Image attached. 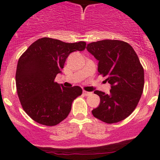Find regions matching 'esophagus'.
<instances>
[{
  "mask_svg": "<svg viewBox=\"0 0 160 160\" xmlns=\"http://www.w3.org/2000/svg\"><path fill=\"white\" fill-rule=\"evenodd\" d=\"M83 93L85 95V96H89V95L91 94V92H88L86 90H83Z\"/></svg>",
  "mask_w": 160,
  "mask_h": 160,
  "instance_id": "esophagus-1",
  "label": "esophagus"
}]
</instances>
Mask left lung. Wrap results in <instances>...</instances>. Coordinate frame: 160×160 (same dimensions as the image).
<instances>
[{
    "mask_svg": "<svg viewBox=\"0 0 160 160\" xmlns=\"http://www.w3.org/2000/svg\"><path fill=\"white\" fill-rule=\"evenodd\" d=\"M87 49L98 62V75L106 77L110 93L96 90L100 104L92 111L96 118L108 124L121 122L137 107L144 88V70L133 48L120 40L91 42Z\"/></svg>",
    "mask_w": 160,
    "mask_h": 160,
    "instance_id": "obj_1",
    "label": "left lung"
}]
</instances>
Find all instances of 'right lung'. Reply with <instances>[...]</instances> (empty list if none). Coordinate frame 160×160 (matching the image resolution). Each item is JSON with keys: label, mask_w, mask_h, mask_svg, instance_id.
Segmentation results:
<instances>
[{"label": "right lung", "mask_w": 160, "mask_h": 160, "mask_svg": "<svg viewBox=\"0 0 160 160\" xmlns=\"http://www.w3.org/2000/svg\"><path fill=\"white\" fill-rule=\"evenodd\" d=\"M85 48V42L67 43L45 37L32 43L20 56L16 88L22 108L32 120L54 126L68 116L72 101L83 90L78 86L64 88L55 78L69 55Z\"/></svg>", "instance_id": "right-lung-1"}]
</instances>
